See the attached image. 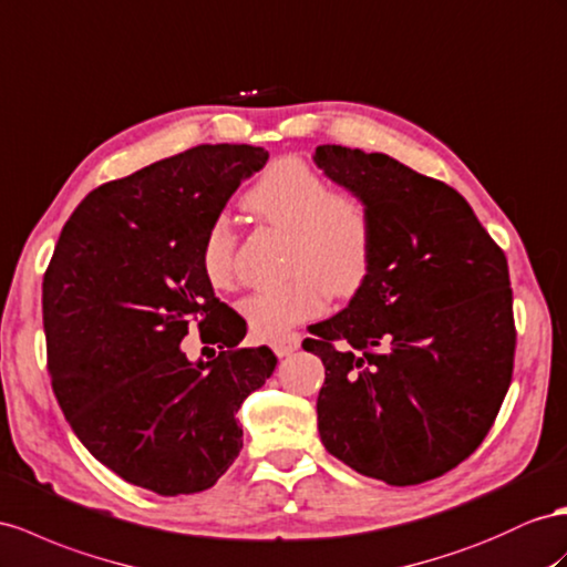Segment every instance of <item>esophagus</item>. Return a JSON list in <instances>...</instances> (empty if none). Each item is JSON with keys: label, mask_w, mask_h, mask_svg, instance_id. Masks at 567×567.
<instances>
[{"label": "esophagus", "mask_w": 567, "mask_h": 567, "mask_svg": "<svg viewBox=\"0 0 567 567\" xmlns=\"http://www.w3.org/2000/svg\"><path fill=\"white\" fill-rule=\"evenodd\" d=\"M299 344H301L299 332H285V336L270 340V347L278 357H289L295 350H299Z\"/></svg>", "instance_id": "1"}]
</instances>
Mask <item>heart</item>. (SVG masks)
<instances>
[{
	"instance_id": "b5f03b06",
	"label": "heart",
	"mask_w": 567,
	"mask_h": 567,
	"mask_svg": "<svg viewBox=\"0 0 567 567\" xmlns=\"http://www.w3.org/2000/svg\"><path fill=\"white\" fill-rule=\"evenodd\" d=\"M258 223L287 231V280L258 289L239 303L258 336L278 338L321 316L328 297H352L373 260V220L352 192L330 188L301 157H280L244 196ZM200 268L217 289L239 282V235L225 217L210 223L200 244Z\"/></svg>"
}]
</instances>
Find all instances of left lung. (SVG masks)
<instances>
[{
	"mask_svg": "<svg viewBox=\"0 0 567 567\" xmlns=\"http://www.w3.org/2000/svg\"><path fill=\"white\" fill-rule=\"evenodd\" d=\"M316 165L373 220L364 285L301 342L326 367L321 441L364 476L429 482L482 445L511 388L507 258L453 186L342 145H318Z\"/></svg>",
	"mask_w": 567,
	"mask_h": 567,
	"instance_id": "left-lung-1",
	"label": "left lung"
}]
</instances>
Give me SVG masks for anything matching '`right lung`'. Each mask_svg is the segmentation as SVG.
Returning a JSON list of instances; mask_svg holds the SVG:
<instances>
[{
	"label": "right lung",
	"instance_id": "obj_1",
	"mask_svg": "<svg viewBox=\"0 0 567 567\" xmlns=\"http://www.w3.org/2000/svg\"><path fill=\"white\" fill-rule=\"evenodd\" d=\"M266 159L246 143L198 145L100 184L42 280L48 371L69 426L107 470L159 496L206 491L227 472L241 450L237 412L278 367L270 347H239L246 321L200 268L210 223ZM194 327L218 344L215 360L192 365L181 352Z\"/></svg>",
	"mask_w": 567,
	"mask_h": 567
}]
</instances>
